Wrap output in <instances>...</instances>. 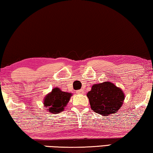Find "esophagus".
<instances>
[{
	"label": "esophagus",
	"mask_w": 153,
	"mask_h": 153,
	"mask_svg": "<svg viewBox=\"0 0 153 153\" xmlns=\"http://www.w3.org/2000/svg\"><path fill=\"white\" fill-rule=\"evenodd\" d=\"M76 93L77 94H79V93H84V91L82 89H79V90L76 91Z\"/></svg>",
	"instance_id": "34e87169"
}]
</instances>
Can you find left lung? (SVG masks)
Wrapping results in <instances>:
<instances>
[{"label": "left lung", "mask_w": 153, "mask_h": 153, "mask_svg": "<svg viewBox=\"0 0 153 153\" xmlns=\"http://www.w3.org/2000/svg\"><path fill=\"white\" fill-rule=\"evenodd\" d=\"M87 97L91 109L104 116L119 111L124 100L123 91L110 82L94 84Z\"/></svg>", "instance_id": "1"}]
</instances>
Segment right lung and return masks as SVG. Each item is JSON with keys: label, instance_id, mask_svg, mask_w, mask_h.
<instances>
[{"label": "right lung", "instance_id": "1", "mask_svg": "<svg viewBox=\"0 0 153 153\" xmlns=\"http://www.w3.org/2000/svg\"><path fill=\"white\" fill-rule=\"evenodd\" d=\"M71 96V93L63 92L60 88H55L51 93L45 97L44 104L50 113L55 114L61 113L69 102Z\"/></svg>", "mask_w": 153, "mask_h": 153}]
</instances>
